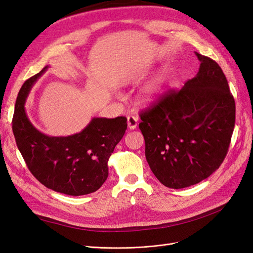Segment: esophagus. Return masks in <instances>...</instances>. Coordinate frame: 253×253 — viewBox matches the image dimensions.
<instances>
[{
  "mask_svg": "<svg viewBox=\"0 0 253 253\" xmlns=\"http://www.w3.org/2000/svg\"><path fill=\"white\" fill-rule=\"evenodd\" d=\"M137 125H138V117L133 116V115L127 116V126L129 129H135Z\"/></svg>",
  "mask_w": 253,
  "mask_h": 253,
  "instance_id": "esophagus-1",
  "label": "esophagus"
}]
</instances>
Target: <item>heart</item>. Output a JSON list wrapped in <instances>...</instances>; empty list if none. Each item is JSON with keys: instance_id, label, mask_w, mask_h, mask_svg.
Segmentation results:
<instances>
[{"instance_id": "b5f03b06", "label": "heart", "mask_w": 253, "mask_h": 253, "mask_svg": "<svg viewBox=\"0 0 253 253\" xmlns=\"http://www.w3.org/2000/svg\"><path fill=\"white\" fill-rule=\"evenodd\" d=\"M168 79V72L160 73L155 79H153L148 85L142 89L140 95V102L142 104H151L158 98L160 91L163 89L164 84Z\"/></svg>"}]
</instances>
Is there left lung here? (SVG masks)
<instances>
[{
  "label": "left lung",
  "mask_w": 253,
  "mask_h": 253,
  "mask_svg": "<svg viewBox=\"0 0 253 253\" xmlns=\"http://www.w3.org/2000/svg\"><path fill=\"white\" fill-rule=\"evenodd\" d=\"M200 71L140 112L145 158L164 186L182 189L215 172L228 153L235 102L220 66L201 53Z\"/></svg>",
  "instance_id": "8db88e82"
}]
</instances>
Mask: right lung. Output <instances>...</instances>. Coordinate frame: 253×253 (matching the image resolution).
<instances>
[{
    "label": "right lung",
    "mask_w": 253,
    "mask_h": 253,
    "mask_svg": "<svg viewBox=\"0 0 253 253\" xmlns=\"http://www.w3.org/2000/svg\"><path fill=\"white\" fill-rule=\"evenodd\" d=\"M47 67L27 79L18 94L12 118L17 145L29 171L46 188L72 196L93 193L108 178L109 158L126 133V118H93L80 133L67 137L38 131L24 103Z\"/></svg>",
    "instance_id": "1"
}]
</instances>
